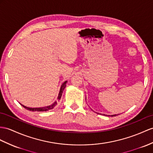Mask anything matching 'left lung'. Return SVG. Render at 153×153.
<instances>
[{"mask_svg": "<svg viewBox=\"0 0 153 153\" xmlns=\"http://www.w3.org/2000/svg\"><path fill=\"white\" fill-rule=\"evenodd\" d=\"M115 115H116V114H115V115H111V116H115Z\"/></svg>", "mask_w": 153, "mask_h": 153, "instance_id": "8db88e82", "label": "left lung"}]
</instances>
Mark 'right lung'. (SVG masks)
I'll return each mask as SVG.
<instances>
[{
  "label": "right lung",
  "instance_id": "right-lung-1",
  "mask_svg": "<svg viewBox=\"0 0 153 153\" xmlns=\"http://www.w3.org/2000/svg\"><path fill=\"white\" fill-rule=\"evenodd\" d=\"M67 82H68V81H65L62 85V86L60 88V90H59V95H58V101H59V100H60V99L62 97L63 91H64V89L66 87V83ZM21 105L23 106L25 109H27V110H30V111H48V110L54 108L57 105V101H55L54 103H53L52 105H51L49 106H45V107H41V108H29V107L25 106L23 105Z\"/></svg>",
  "mask_w": 153,
  "mask_h": 153
}]
</instances>
